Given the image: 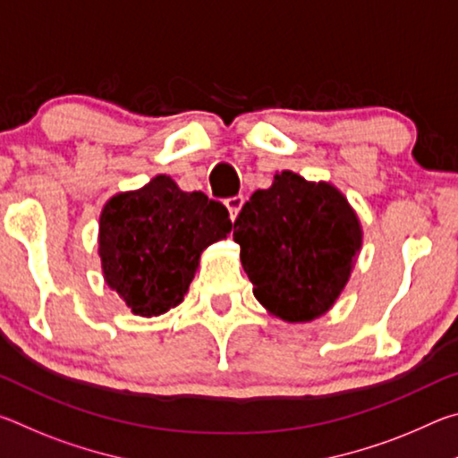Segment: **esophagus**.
I'll list each match as a JSON object with an SVG mask.
<instances>
[{
  "label": "esophagus",
  "mask_w": 458,
  "mask_h": 458,
  "mask_svg": "<svg viewBox=\"0 0 458 458\" xmlns=\"http://www.w3.org/2000/svg\"><path fill=\"white\" fill-rule=\"evenodd\" d=\"M224 204H226L228 212H230V218H232V222H234V220L238 218L240 210H242V206H244V196H232V198H226V199H224Z\"/></svg>",
  "instance_id": "34e87169"
}]
</instances>
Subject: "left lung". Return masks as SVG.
I'll return each mask as SVG.
<instances>
[{
    "label": "left lung",
    "mask_w": 458,
    "mask_h": 458,
    "mask_svg": "<svg viewBox=\"0 0 458 458\" xmlns=\"http://www.w3.org/2000/svg\"><path fill=\"white\" fill-rule=\"evenodd\" d=\"M234 240L254 297L294 323L335 303L360 252L361 228L333 185L283 172L242 206Z\"/></svg>",
    "instance_id": "1"
}]
</instances>
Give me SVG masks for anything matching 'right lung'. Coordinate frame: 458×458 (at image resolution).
Instances as JSON below:
<instances>
[{
	"label": "right lung",
	"instance_id": "right-lung-1",
	"mask_svg": "<svg viewBox=\"0 0 458 458\" xmlns=\"http://www.w3.org/2000/svg\"><path fill=\"white\" fill-rule=\"evenodd\" d=\"M232 228L226 206L201 191H182L167 175L119 193L100 214V260L106 284L135 315L180 305L206 246Z\"/></svg>",
	"mask_w": 458,
	"mask_h": 458
}]
</instances>
